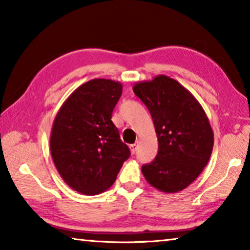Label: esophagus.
Masks as SVG:
<instances>
[{"label": "esophagus", "instance_id": "esophagus-1", "mask_svg": "<svg viewBox=\"0 0 250 250\" xmlns=\"http://www.w3.org/2000/svg\"><path fill=\"white\" fill-rule=\"evenodd\" d=\"M130 150H131V153L134 154L135 152L138 150V143H133V145L130 146Z\"/></svg>", "mask_w": 250, "mask_h": 250}]
</instances>
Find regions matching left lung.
Here are the masks:
<instances>
[{"mask_svg": "<svg viewBox=\"0 0 250 250\" xmlns=\"http://www.w3.org/2000/svg\"><path fill=\"white\" fill-rule=\"evenodd\" d=\"M133 91L149 109L159 141L154 160L142 166L143 175L160 191H182L201 174L213 150V130L204 110L167 76L139 83Z\"/></svg>", "mask_w": 250, "mask_h": 250, "instance_id": "8db88e82", "label": "left lung"}]
</instances>
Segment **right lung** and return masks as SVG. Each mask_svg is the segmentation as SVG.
<instances>
[{"label":"right lung","mask_w":250,"mask_h":250,"mask_svg":"<svg viewBox=\"0 0 250 250\" xmlns=\"http://www.w3.org/2000/svg\"><path fill=\"white\" fill-rule=\"evenodd\" d=\"M121 83L92 79L70 95L55 118L50 152L71 188L96 195L109 188L131 155L111 120Z\"/></svg>","instance_id":"1"}]
</instances>
